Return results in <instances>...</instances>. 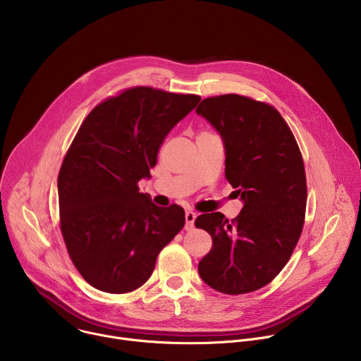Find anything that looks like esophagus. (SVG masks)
<instances>
[{"instance_id": "34e87169", "label": "esophagus", "mask_w": 361, "mask_h": 361, "mask_svg": "<svg viewBox=\"0 0 361 361\" xmlns=\"http://www.w3.org/2000/svg\"><path fill=\"white\" fill-rule=\"evenodd\" d=\"M195 217H197V214H195L194 212H191V210L185 213V230H187V231H190V230L194 228Z\"/></svg>"}]
</instances>
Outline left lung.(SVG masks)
I'll return each mask as SVG.
<instances>
[{"label":"left lung","instance_id":"8db88e82","mask_svg":"<svg viewBox=\"0 0 361 361\" xmlns=\"http://www.w3.org/2000/svg\"><path fill=\"white\" fill-rule=\"evenodd\" d=\"M195 111L223 137L226 178L244 202L230 221L221 213L195 219V227L213 238L198 273L220 293H251L276 279L298 243L307 204L302 156L267 102L224 94L202 99Z\"/></svg>","mask_w":361,"mask_h":361}]
</instances>
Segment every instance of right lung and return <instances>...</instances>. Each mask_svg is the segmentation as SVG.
I'll use <instances>...</instances> for the list:
<instances>
[{
	"label": "right lung",
	"instance_id": "1",
	"mask_svg": "<svg viewBox=\"0 0 361 361\" xmlns=\"http://www.w3.org/2000/svg\"><path fill=\"white\" fill-rule=\"evenodd\" d=\"M200 99L131 87L99 102L78 128L59 173L60 228L73 264L97 290L141 287L184 227L180 205L159 207L138 181L149 177L164 138Z\"/></svg>",
	"mask_w": 361,
	"mask_h": 361
}]
</instances>
